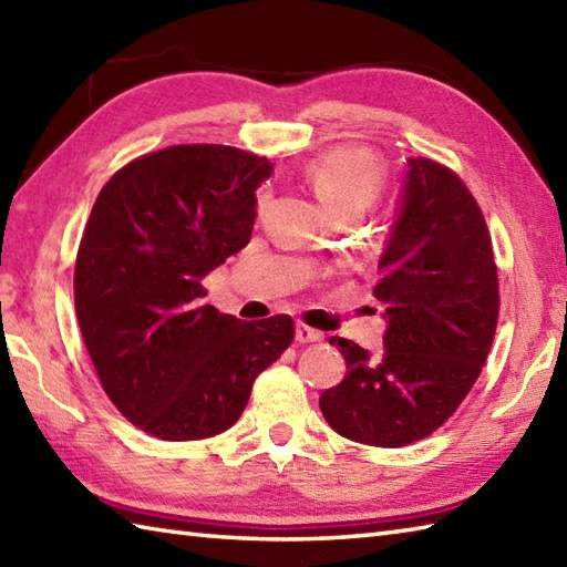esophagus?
Wrapping results in <instances>:
<instances>
[{
    "mask_svg": "<svg viewBox=\"0 0 567 567\" xmlns=\"http://www.w3.org/2000/svg\"><path fill=\"white\" fill-rule=\"evenodd\" d=\"M323 339V333L307 327V323H297V341L299 343H319Z\"/></svg>",
    "mask_w": 567,
    "mask_h": 567,
    "instance_id": "esophagus-1",
    "label": "esophagus"
}]
</instances>
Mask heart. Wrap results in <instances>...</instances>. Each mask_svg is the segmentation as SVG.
<instances>
[{
	"label": "heart",
	"instance_id": "obj_1",
	"mask_svg": "<svg viewBox=\"0 0 567 567\" xmlns=\"http://www.w3.org/2000/svg\"><path fill=\"white\" fill-rule=\"evenodd\" d=\"M305 173L317 197L333 214L365 212L388 185L382 161L368 148L343 146L319 153L317 158L309 161ZM265 202H268V192L262 189L256 199L258 212H262Z\"/></svg>",
	"mask_w": 567,
	"mask_h": 567
}]
</instances>
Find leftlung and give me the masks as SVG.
Returning <instances> with one entry per match:
<instances>
[{
	"label": "left lung",
	"instance_id": "1",
	"mask_svg": "<svg viewBox=\"0 0 567 567\" xmlns=\"http://www.w3.org/2000/svg\"><path fill=\"white\" fill-rule=\"evenodd\" d=\"M372 295L384 307V353L331 336L346 378L321 394L329 426L365 445L402 449L443 426L473 390L495 341L499 280L485 216L436 161L409 158L402 207Z\"/></svg>",
	"mask_w": 567,
	"mask_h": 567
}]
</instances>
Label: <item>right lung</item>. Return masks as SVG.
<instances>
[{
	"label": "right lung",
	"instance_id": "obj_1",
	"mask_svg": "<svg viewBox=\"0 0 567 567\" xmlns=\"http://www.w3.org/2000/svg\"><path fill=\"white\" fill-rule=\"evenodd\" d=\"M270 173L234 146H171L126 163L94 202L75 260L82 341L106 396L155 439L231 429L295 341L292 317L240 321L204 305L202 277L246 248Z\"/></svg>",
	"mask_w": 567,
	"mask_h": 567
}]
</instances>
